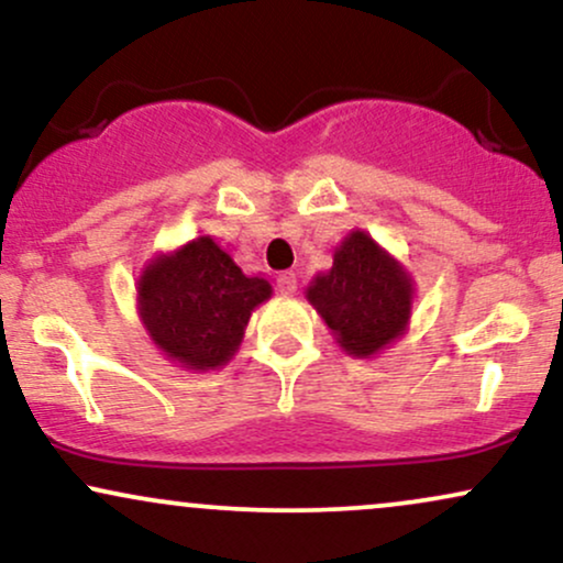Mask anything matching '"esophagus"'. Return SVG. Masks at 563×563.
<instances>
[{"mask_svg": "<svg viewBox=\"0 0 563 563\" xmlns=\"http://www.w3.org/2000/svg\"><path fill=\"white\" fill-rule=\"evenodd\" d=\"M276 287H279L282 295H295L297 292V276L292 271H284L279 274V279H276Z\"/></svg>", "mask_w": 563, "mask_h": 563, "instance_id": "34e87169", "label": "esophagus"}]
</instances>
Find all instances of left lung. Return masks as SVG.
<instances>
[{"instance_id":"1","label":"left lung","mask_w":563,"mask_h":563,"mask_svg":"<svg viewBox=\"0 0 563 563\" xmlns=\"http://www.w3.org/2000/svg\"><path fill=\"white\" fill-rule=\"evenodd\" d=\"M306 297L347 355L372 358L406 332L413 282L366 231H350L334 250V266L310 282Z\"/></svg>"}]
</instances>
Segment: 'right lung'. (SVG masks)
Instances as JSON below:
<instances>
[{"label": "right lung", "mask_w": 563, "mask_h": 563, "mask_svg": "<svg viewBox=\"0 0 563 563\" xmlns=\"http://www.w3.org/2000/svg\"><path fill=\"white\" fill-rule=\"evenodd\" d=\"M271 284L247 276L210 236L157 255L139 276L136 300L144 329L170 361L191 372L227 366L240 350L253 310Z\"/></svg>", "instance_id": "right-lung-1"}]
</instances>
